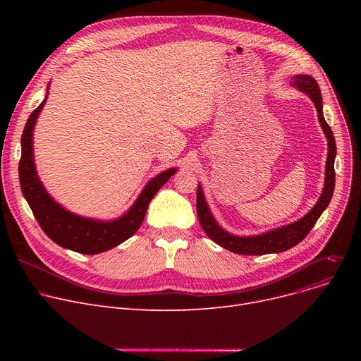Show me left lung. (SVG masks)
I'll return each instance as SVG.
<instances>
[{
  "label": "left lung",
  "instance_id": "8db88e82",
  "mask_svg": "<svg viewBox=\"0 0 361 361\" xmlns=\"http://www.w3.org/2000/svg\"><path fill=\"white\" fill-rule=\"evenodd\" d=\"M294 87H297L300 92L306 93L307 97L313 101L316 111H317V120L320 123L322 130H324L326 140H328V158H326V168H325V184L324 190L316 204L302 218H300L295 222H291L288 225L279 226V228L267 231L263 234L257 235H247V237H240L234 235L228 231H225L222 226L216 222L214 218L209 206L206 203L202 185H197V200H196V209H197V218L202 225L203 231L206 235L209 237L212 241L219 244L221 247L230 250L237 255H249V256H257V255H268V253H282L295 244L302 241L313 225L319 219V216L324 214V211L328 207L334 188H335V157H336V146H335V137L331 127L325 121L324 117V105H322V93L319 89L317 82L309 74H297L293 75V83Z\"/></svg>",
  "mask_w": 361,
  "mask_h": 361
}]
</instances>
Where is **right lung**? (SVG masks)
<instances>
[{
	"label": "right lung",
	"mask_w": 361,
	"mask_h": 361,
	"mask_svg": "<svg viewBox=\"0 0 361 361\" xmlns=\"http://www.w3.org/2000/svg\"><path fill=\"white\" fill-rule=\"evenodd\" d=\"M47 99L48 90L42 104L30 114L22 135V158L18 162L22 193L41 228L54 243L82 255H98L111 250L128 240L140 228L150 200L171 176L177 173V168L165 169L164 173L147 181L136 202L117 219L99 221L67 211L45 190L44 184L37 177L33 158V130Z\"/></svg>",
	"instance_id": "add662e5"
}]
</instances>
